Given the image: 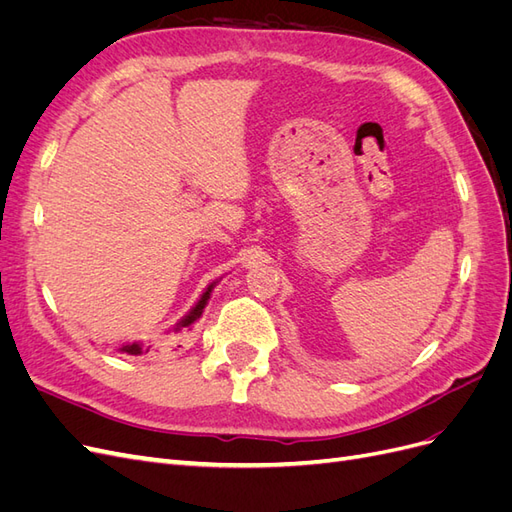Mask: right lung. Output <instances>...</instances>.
I'll return each mask as SVG.
<instances>
[{
    "mask_svg": "<svg viewBox=\"0 0 512 512\" xmlns=\"http://www.w3.org/2000/svg\"><path fill=\"white\" fill-rule=\"evenodd\" d=\"M213 286H215V282L203 292V297H200L198 303L192 307V312L177 324V331H181L183 327H192V324H194L200 316H203V309H205V305H207V301H209V297H211ZM119 350H121V352H128V354H141V352H143V346H141V344H130V346L119 348Z\"/></svg>",
    "mask_w": 512,
    "mask_h": 512,
    "instance_id": "right-lung-1",
    "label": "right lung"
}]
</instances>
